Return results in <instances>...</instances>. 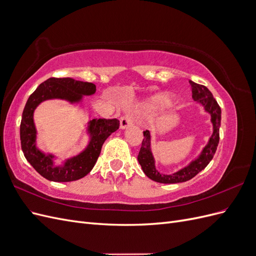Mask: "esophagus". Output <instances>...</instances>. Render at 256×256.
I'll use <instances>...</instances> for the list:
<instances>
[{"instance_id":"esophagus-1","label":"esophagus","mask_w":256,"mask_h":256,"mask_svg":"<svg viewBox=\"0 0 256 256\" xmlns=\"http://www.w3.org/2000/svg\"><path fill=\"white\" fill-rule=\"evenodd\" d=\"M134 122V115L131 113L125 114L124 116H122L120 118V129H126L127 127H129L131 124Z\"/></svg>"}]
</instances>
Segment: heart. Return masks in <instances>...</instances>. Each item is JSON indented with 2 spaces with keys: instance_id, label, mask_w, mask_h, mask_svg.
<instances>
[{
  "instance_id": "1",
  "label": "heart",
  "mask_w": 256,
  "mask_h": 256,
  "mask_svg": "<svg viewBox=\"0 0 256 256\" xmlns=\"http://www.w3.org/2000/svg\"><path fill=\"white\" fill-rule=\"evenodd\" d=\"M173 99L171 95L166 94V92H159V94L154 95L150 97L147 102H145L144 106L148 108V109H159V108H164L172 104Z\"/></svg>"
}]
</instances>
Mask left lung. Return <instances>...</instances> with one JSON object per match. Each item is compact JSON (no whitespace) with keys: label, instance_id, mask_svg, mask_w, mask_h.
<instances>
[{"label":"left lung","instance_id":"left-lung-1","mask_svg":"<svg viewBox=\"0 0 256 256\" xmlns=\"http://www.w3.org/2000/svg\"><path fill=\"white\" fill-rule=\"evenodd\" d=\"M192 88V98L194 102L203 106L205 112L210 115V122L212 124V134L209 138L208 143L203 147L202 152L198 156L192 160L190 164L180 168L173 174H162L160 173L154 166V158L152 156L150 148L152 136L148 130L143 132V141L141 150L138 152V161L142 166L145 175L150 178L152 180L161 182V184H177L190 180L191 178L198 174L202 170H204L209 162L214 158V154L219 144V130L221 126V109L214 98L212 94L204 85L198 84L193 81H189Z\"/></svg>","mask_w":256,"mask_h":256}]
</instances>
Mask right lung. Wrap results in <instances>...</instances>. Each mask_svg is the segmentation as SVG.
<instances>
[{
    "instance_id": "add662e5",
    "label": "right lung",
    "mask_w": 256,
    "mask_h": 256,
    "mask_svg": "<svg viewBox=\"0 0 256 256\" xmlns=\"http://www.w3.org/2000/svg\"><path fill=\"white\" fill-rule=\"evenodd\" d=\"M96 85L76 81L72 78H50L42 82L28 99L22 113L20 125L21 148L26 159L46 180L56 182H74L88 175L94 168L104 141L120 128V120L94 118L88 122L90 142L79 154L66 159L56 166L52 154H44L36 146L37 131L34 111L44 100L62 99L70 104H79L83 96L94 95Z\"/></svg>"
}]
</instances>
